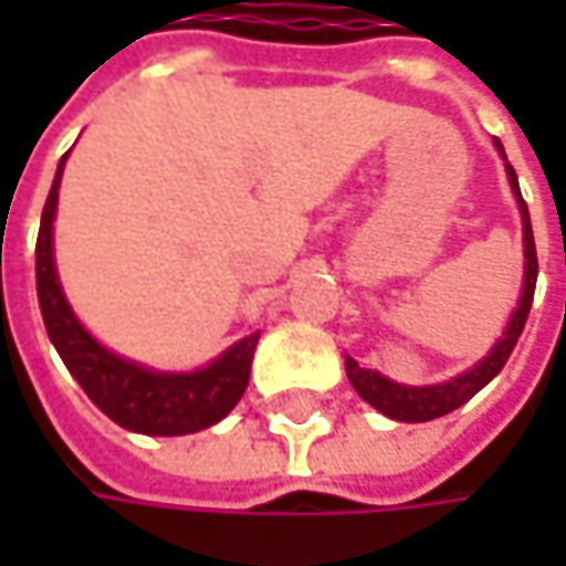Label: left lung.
Masks as SVG:
<instances>
[{"label": "left lung", "mask_w": 566, "mask_h": 566, "mask_svg": "<svg viewBox=\"0 0 566 566\" xmlns=\"http://www.w3.org/2000/svg\"><path fill=\"white\" fill-rule=\"evenodd\" d=\"M497 150L504 154V147L497 142ZM507 160V157H504ZM507 179H511L513 195L520 201V213H523V245H526V280H523V298H520V308L513 312L511 324L504 331V337L497 339V346L491 349L485 359L479 361L472 371L460 375V378L447 380V384H434V387H402V384H394V380L380 378L378 371L371 368H359V361L346 356V375L353 380L356 394L361 400L371 402L378 412L397 419V422H431V419H441L447 412L460 409L463 402H469L485 384H489L504 365L511 359L513 346L526 327V317H530V308H533V295H535V276H538V258H535V239H533V223H530V207L520 195V182H516V172L513 166L507 164Z\"/></svg>", "instance_id": "obj_1"}]
</instances>
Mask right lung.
<instances>
[{
	"instance_id": "1",
	"label": "right lung",
	"mask_w": 566,
	"mask_h": 566,
	"mask_svg": "<svg viewBox=\"0 0 566 566\" xmlns=\"http://www.w3.org/2000/svg\"><path fill=\"white\" fill-rule=\"evenodd\" d=\"M69 157V154H65ZM65 157L55 169L50 198L43 205L36 232V298L46 334L65 368L75 375L84 394L109 419L138 434H191L217 424L242 400L251 375V356L261 334L239 339L213 365L191 375H160L135 361L119 359L91 337L72 315L53 264V217L59 201V179Z\"/></svg>"
}]
</instances>
